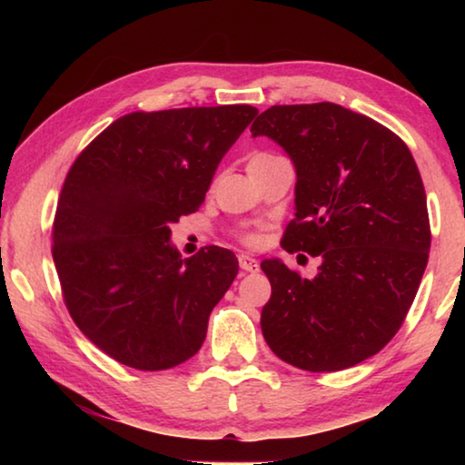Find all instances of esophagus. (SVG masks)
Listing matches in <instances>:
<instances>
[{"mask_svg":"<svg viewBox=\"0 0 465 465\" xmlns=\"http://www.w3.org/2000/svg\"><path fill=\"white\" fill-rule=\"evenodd\" d=\"M258 261L256 258H252L248 254H240V269L246 271V272H256L258 271Z\"/></svg>","mask_w":465,"mask_h":465,"instance_id":"1","label":"esophagus"}]
</instances>
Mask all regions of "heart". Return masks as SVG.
Listing matches in <instances>:
<instances>
[{
  "label": "heart",
  "mask_w": 465,
  "mask_h": 465,
  "mask_svg": "<svg viewBox=\"0 0 465 465\" xmlns=\"http://www.w3.org/2000/svg\"><path fill=\"white\" fill-rule=\"evenodd\" d=\"M256 157H258V155H256ZM246 240H248V242H254V238H246Z\"/></svg>",
  "instance_id": "1"
}]
</instances>
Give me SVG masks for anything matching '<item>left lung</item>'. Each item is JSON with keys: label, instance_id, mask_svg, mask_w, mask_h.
Here are the masks:
<instances>
[{"label": "left lung", "instance_id": "8db88e82", "mask_svg": "<svg viewBox=\"0 0 465 465\" xmlns=\"http://www.w3.org/2000/svg\"><path fill=\"white\" fill-rule=\"evenodd\" d=\"M295 168V219L282 246L320 258L302 279L281 258L261 264L272 293L266 344L305 371H341L388 344L427 269V194L411 149L365 114L332 102L271 106L250 127Z\"/></svg>", "mask_w": 465, "mask_h": 465}]
</instances>
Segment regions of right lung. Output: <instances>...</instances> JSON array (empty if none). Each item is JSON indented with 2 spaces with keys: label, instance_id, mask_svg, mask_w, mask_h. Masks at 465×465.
<instances>
[{
  "label": "right lung",
  "instance_id": "obj_1",
  "mask_svg": "<svg viewBox=\"0 0 465 465\" xmlns=\"http://www.w3.org/2000/svg\"><path fill=\"white\" fill-rule=\"evenodd\" d=\"M256 114L248 104L133 113L69 170L53 261L77 328L119 363L162 371L201 349L238 258L209 246L183 261L170 225L201 207L219 162Z\"/></svg>",
  "mask_w": 465,
  "mask_h": 465
}]
</instances>
